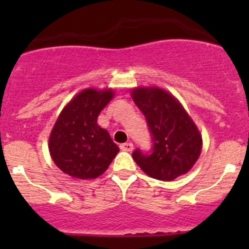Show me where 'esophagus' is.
I'll list each match as a JSON object with an SVG mask.
<instances>
[{
	"label": "esophagus",
	"mask_w": 249,
	"mask_h": 249,
	"mask_svg": "<svg viewBox=\"0 0 249 249\" xmlns=\"http://www.w3.org/2000/svg\"><path fill=\"white\" fill-rule=\"evenodd\" d=\"M120 149L124 150V152H131L134 149V144L131 142L123 143V144H120Z\"/></svg>",
	"instance_id": "1"
}]
</instances>
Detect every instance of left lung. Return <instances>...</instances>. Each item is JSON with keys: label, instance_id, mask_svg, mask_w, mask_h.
<instances>
[{"label": "left lung", "instance_id": "obj_1", "mask_svg": "<svg viewBox=\"0 0 249 249\" xmlns=\"http://www.w3.org/2000/svg\"><path fill=\"white\" fill-rule=\"evenodd\" d=\"M131 96L144 114L153 142L149 153L134 150L136 164L160 180H172L187 173L202 148V137L189 114L175 96L160 88H136Z\"/></svg>", "mask_w": 249, "mask_h": 249}]
</instances>
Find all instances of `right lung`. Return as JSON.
<instances>
[{
    "label": "right lung",
    "mask_w": 249,
    "mask_h": 249,
    "mask_svg": "<svg viewBox=\"0 0 249 249\" xmlns=\"http://www.w3.org/2000/svg\"><path fill=\"white\" fill-rule=\"evenodd\" d=\"M113 96L110 89L89 88L74 96L60 113L49 137V152L62 172L92 179L108 169L119 148L108 131L97 125V117Z\"/></svg>",
    "instance_id": "obj_1"
}]
</instances>
